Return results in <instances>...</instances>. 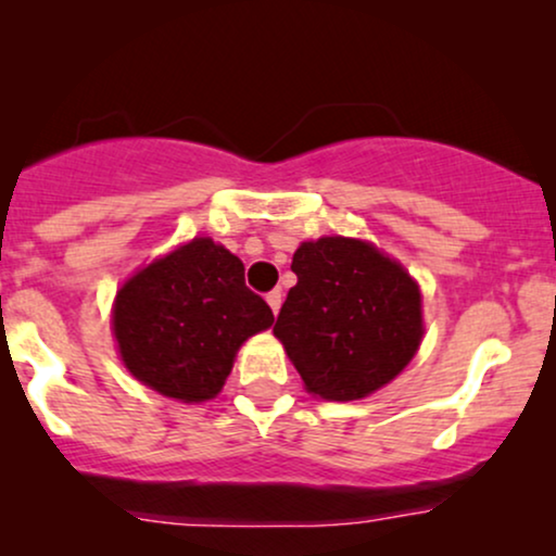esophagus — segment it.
<instances>
[{
  "instance_id": "34e87169",
  "label": "esophagus",
  "mask_w": 556,
  "mask_h": 556,
  "mask_svg": "<svg viewBox=\"0 0 556 556\" xmlns=\"http://www.w3.org/2000/svg\"><path fill=\"white\" fill-rule=\"evenodd\" d=\"M266 303H269V308L274 311V314H277L279 305H282V292H279V290H271L269 295H266Z\"/></svg>"
}]
</instances>
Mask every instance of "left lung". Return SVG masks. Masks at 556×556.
Returning <instances> with one entry per match:
<instances>
[{"label":"left lung","instance_id":"left-lung-1","mask_svg":"<svg viewBox=\"0 0 556 556\" xmlns=\"http://www.w3.org/2000/svg\"><path fill=\"white\" fill-rule=\"evenodd\" d=\"M274 334L308 392L361 400L392 381L424 337L420 290L397 261L350 238L303 242Z\"/></svg>","mask_w":556,"mask_h":556}]
</instances>
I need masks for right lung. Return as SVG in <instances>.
<instances>
[{
	"label": "right lung",
	"instance_id": "obj_1",
	"mask_svg": "<svg viewBox=\"0 0 556 556\" xmlns=\"http://www.w3.org/2000/svg\"><path fill=\"white\" fill-rule=\"evenodd\" d=\"M112 324L138 381L164 397L203 402L219 394L240 344L269 329L274 314L245 287L238 256L195 238L127 279Z\"/></svg>",
	"mask_w": 556,
	"mask_h": 556
}]
</instances>
